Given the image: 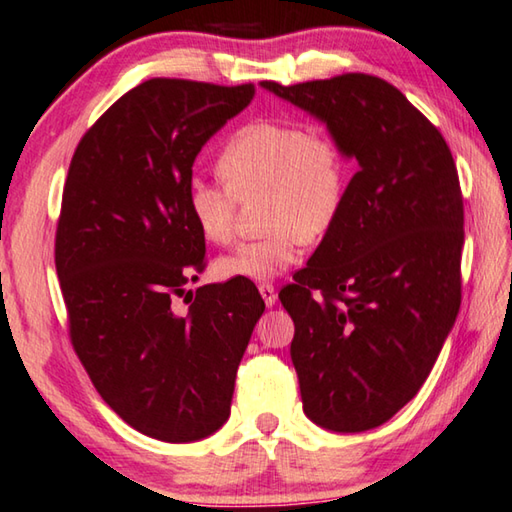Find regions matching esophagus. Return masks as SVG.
Returning <instances> with one entry per match:
<instances>
[{"instance_id": "1", "label": "esophagus", "mask_w": 512, "mask_h": 512, "mask_svg": "<svg viewBox=\"0 0 512 512\" xmlns=\"http://www.w3.org/2000/svg\"><path fill=\"white\" fill-rule=\"evenodd\" d=\"M259 295H262V300L266 306H275L277 302V291L273 284H259Z\"/></svg>"}]
</instances>
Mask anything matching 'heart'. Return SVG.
Here are the masks:
<instances>
[{
	"mask_svg": "<svg viewBox=\"0 0 512 512\" xmlns=\"http://www.w3.org/2000/svg\"><path fill=\"white\" fill-rule=\"evenodd\" d=\"M227 185L194 176L185 203L199 235L224 244L235 226V199L262 194V239L221 255V280L268 282L300 259L304 244H318L336 228L347 199V161L329 134L293 120H255L239 127L217 159Z\"/></svg>",
	"mask_w": 512,
	"mask_h": 512,
	"instance_id": "1",
	"label": "heart"
}]
</instances>
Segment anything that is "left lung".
<instances>
[{
  "mask_svg": "<svg viewBox=\"0 0 512 512\" xmlns=\"http://www.w3.org/2000/svg\"><path fill=\"white\" fill-rule=\"evenodd\" d=\"M262 87L327 125L358 163L342 215L280 291L304 414L331 432L387 423L430 376L461 304L463 199L439 129L365 73Z\"/></svg>",
  "mask_w": 512,
  "mask_h": 512,
  "instance_id": "obj_1",
  "label": "left lung"
}]
</instances>
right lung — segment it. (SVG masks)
Segmentation results:
<instances>
[{
  "mask_svg": "<svg viewBox=\"0 0 512 512\" xmlns=\"http://www.w3.org/2000/svg\"><path fill=\"white\" fill-rule=\"evenodd\" d=\"M253 96V85L147 80L82 136L64 183L55 271L73 349L102 401L159 441L206 439L228 421L264 313L246 280L201 286L188 313L174 309L206 262L185 203L194 159Z\"/></svg>",
  "mask_w": 512,
  "mask_h": 512,
  "instance_id": "right-lung-1",
  "label": "right lung"
}]
</instances>
